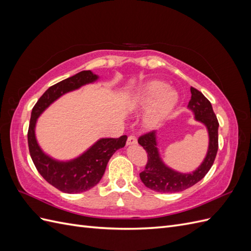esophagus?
<instances>
[{"mask_svg": "<svg viewBox=\"0 0 251 251\" xmlns=\"http://www.w3.org/2000/svg\"><path fill=\"white\" fill-rule=\"evenodd\" d=\"M135 144H137V139H136L135 136H133V135L128 136L127 141H126V146H135Z\"/></svg>", "mask_w": 251, "mask_h": 251, "instance_id": "34e87169", "label": "esophagus"}]
</instances>
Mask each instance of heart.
Returning a JSON list of instances; mask_svg holds the SVG:
<instances>
[{
  "label": "heart",
  "mask_w": 251,
  "mask_h": 251,
  "mask_svg": "<svg viewBox=\"0 0 251 251\" xmlns=\"http://www.w3.org/2000/svg\"><path fill=\"white\" fill-rule=\"evenodd\" d=\"M178 93L165 82L151 80L138 90L132 100L134 111L149 109L144 123L150 127H155L168 117L178 102Z\"/></svg>",
  "instance_id": "heart-1"
}]
</instances>
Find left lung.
Returning a JSON list of instances; mask_svg holds the SVG:
<instances>
[{"instance_id": "obj_1", "label": "left lung", "mask_w": 251, "mask_h": 251, "mask_svg": "<svg viewBox=\"0 0 251 251\" xmlns=\"http://www.w3.org/2000/svg\"><path fill=\"white\" fill-rule=\"evenodd\" d=\"M192 97L187 109L195 115V120L204 125L208 133L207 153L201 164L195 171L181 173L170 168L162 160L158 149L157 131L141 136L138 143L147 151L148 163L140 173V179L148 188L158 193H178L195 185L204 178L214 164L218 151L219 123L211 103L200 91L191 88Z\"/></svg>"}]
</instances>
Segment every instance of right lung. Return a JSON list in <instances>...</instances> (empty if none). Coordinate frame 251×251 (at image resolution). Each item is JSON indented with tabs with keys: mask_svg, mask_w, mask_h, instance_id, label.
<instances>
[{
	"mask_svg": "<svg viewBox=\"0 0 251 251\" xmlns=\"http://www.w3.org/2000/svg\"><path fill=\"white\" fill-rule=\"evenodd\" d=\"M100 76L92 71H81L50 87L40 98L31 112L28 130V147L36 170L48 183L67 194L89 191L102 178L105 168L115 151L126 146L127 137L100 138L79 156L70 160H58L45 153L35 135L37 119L59 97L93 83Z\"/></svg>",
	"mask_w": 251,
	"mask_h": 251,
	"instance_id": "add662e5",
	"label": "right lung"
}]
</instances>
